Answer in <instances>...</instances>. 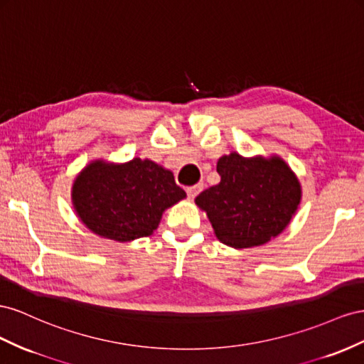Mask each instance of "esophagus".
I'll list each match as a JSON object with an SVG mask.
<instances>
[{
    "label": "esophagus",
    "mask_w": 364,
    "mask_h": 364,
    "mask_svg": "<svg viewBox=\"0 0 364 364\" xmlns=\"http://www.w3.org/2000/svg\"><path fill=\"white\" fill-rule=\"evenodd\" d=\"M201 191H203V184H195V186H189V188L186 189V192H188V196H189V198H195V196L198 195Z\"/></svg>",
    "instance_id": "esophagus-1"
}]
</instances>
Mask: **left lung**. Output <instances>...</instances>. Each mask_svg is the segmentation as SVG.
<instances>
[{
	"instance_id": "8db88e82",
	"label": "left lung",
	"mask_w": 364,
	"mask_h": 364,
	"mask_svg": "<svg viewBox=\"0 0 364 364\" xmlns=\"http://www.w3.org/2000/svg\"><path fill=\"white\" fill-rule=\"evenodd\" d=\"M216 171L221 181L195 198L215 235L233 248L268 242L285 230L297 210L302 189L296 173L277 155H223Z\"/></svg>"
}]
</instances>
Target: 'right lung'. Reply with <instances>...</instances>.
<instances>
[{"label": "right lung", "mask_w": 364, "mask_h": 364, "mask_svg": "<svg viewBox=\"0 0 364 364\" xmlns=\"http://www.w3.org/2000/svg\"><path fill=\"white\" fill-rule=\"evenodd\" d=\"M186 198L173 173L151 160L114 164L95 160L76 176L71 200L92 233L117 242L149 236L161 215Z\"/></svg>", "instance_id": "obj_1"}]
</instances>
